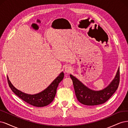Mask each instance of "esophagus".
<instances>
[{
    "mask_svg": "<svg viewBox=\"0 0 128 128\" xmlns=\"http://www.w3.org/2000/svg\"><path fill=\"white\" fill-rule=\"evenodd\" d=\"M72 68L71 66H66L65 68V72H66V73H70L72 71Z\"/></svg>",
    "mask_w": 128,
    "mask_h": 128,
    "instance_id": "obj_1",
    "label": "esophagus"
}]
</instances>
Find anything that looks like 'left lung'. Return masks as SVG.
Wrapping results in <instances>:
<instances>
[{"label":"left lung","instance_id":"left-lung-1","mask_svg":"<svg viewBox=\"0 0 128 128\" xmlns=\"http://www.w3.org/2000/svg\"><path fill=\"white\" fill-rule=\"evenodd\" d=\"M70 76L72 80L78 101L85 105H98L108 100L116 92L120 82V68H118L116 75L108 86L98 91L90 89L75 76L72 74Z\"/></svg>","mask_w":128,"mask_h":128}]
</instances>
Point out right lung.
I'll return each instance as SVG.
<instances>
[{"mask_svg": "<svg viewBox=\"0 0 128 128\" xmlns=\"http://www.w3.org/2000/svg\"><path fill=\"white\" fill-rule=\"evenodd\" d=\"M64 76V74L63 72H62L46 89L42 92L34 94L24 93L16 89L12 84L8 76L7 80L11 90L23 100L36 107H44L50 104L53 101L56 95L57 86L60 82L63 79Z\"/></svg>", "mask_w": 128, "mask_h": 128, "instance_id": "add662e5", "label": "right lung"}]
</instances>
